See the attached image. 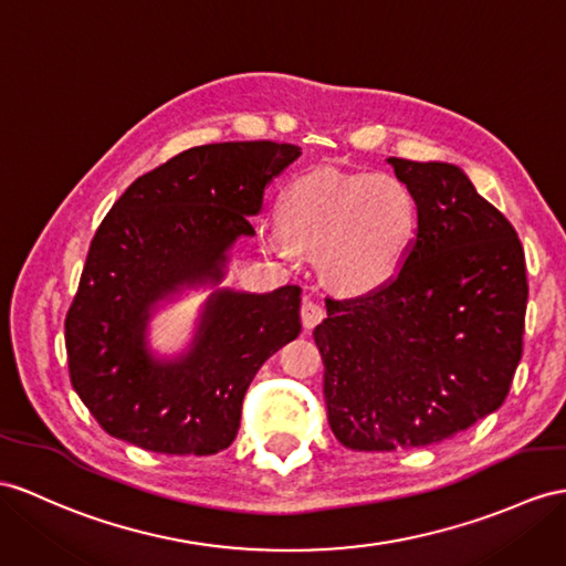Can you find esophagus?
Returning a JSON list of instances; mask_svg holds the SVG:
<instances>
[{
  "instance_id": "esophagus-1",
  "label": "esophagus",
  "mask_w": 566,
  "mask_h": 566,
  "mask_svg": "<svg viewBox=\"0 0 566 566\" xmlns=\"http://www.w3.org/2000/svg\"><path fill=\"white\" fill-rule=\"evenodd\" d=\"M300 316H302V324H305V328H314L316 324L324 319V305H322V302L307 297L305 302H302Z\"/></svg>"
}]
</instances>
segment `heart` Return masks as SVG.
I'll use <instances>...</instances> for the list:
<instances>
[{
	"mask_svg": "<svg viewBox=\"0 0 566 566\" xmlns=\"http://www.w3.org/2000/svg\"><path fill=\"white\" fill-rule=\"evenodd\" d=\"M418 232V201L401 177L319 168L297 175L279 199V226L264 223V250L293 259L316 250L340 291L363 293L401 269Z\"/></svg>",
	"mask_w": 566,
	"mask_h": 566,
	"instance_id": "1",
	"label": "heart"
}]
</instances>
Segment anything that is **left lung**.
Returning <instances> with one entry per match:
<instances>
[{
	"instance_id": "left-lung-1",
	"label": "left lung",
	"mask_w": 566,
	"mask_h": 566,
	"mask_svg": "<svg viewBox=\"0 0 566 566\" xmlns=\"http://www.w3.org/2000/svg\"><path fill=\"white\" fill-rule=\"evenodd\" d=\"M389 163L416 195V240L387 283L328 297L314 328L331 432L355 451L430 447L497 410L526 324L514 226L457 165Z\"/></svg>"
}]
</instances>
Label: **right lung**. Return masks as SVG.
I'll use <instances>...</instances> for the list:
<instances>
[{
  "mask_svg": "<svg viewBox=\"0 0 566 566\" xmlns=\"http://www.w3.org/2000/svg\"><path fill=\"white\" fill-rule=\"evenodd\" d=\"M297 158L275 142L189 148L134 179L103 218L64 340L72 387L107 434L177 457H209L238 437L247 387L300 334V287L216 291L177 360L148 353L146 324L158 300L223 279L232 242L254 235L266 185Z\"/></svg>",
  "mask_w": 566,
  "mask_h": 566,
  "instance_id": "1",
  "label": "right lung"
}]
</instances>
